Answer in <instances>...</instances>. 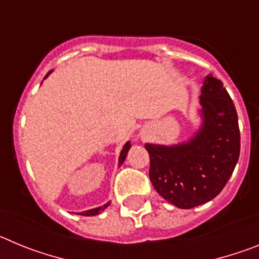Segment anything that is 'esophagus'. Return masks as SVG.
Masks as SVG:
<instances>
[{"label": "esophagus", "instance_id": "1", "mask_svg": "<svg viewBox=\"0 0 259 259\" xmlns=\"http://www.w3.org/2000/svg\"><path fill=\"white\" fill-rule=\"evenodd\" d=\"M141 137H144V139L149 137V132L146 131V130H141Z\"/></svg>", "mask_w": 259, "mask_h": 259}]
</instances>
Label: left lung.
I'll list each match as a JSON object with an SVG mask.
<instances>
[{
	"instance_id": "8db88e82",
	"label": "left lung",
	"mask_w": 259,
	"mask_h": 259,
	"mask_svg": "<svg viewBox=\"0 0 259 259\" xmlns=\"http://www.w3.org/2000/svg\"><path fill=\"white\" fill-rule=\"evenodd\" d=\"M198 115L200 128L184 143L145 144L153 187L179 209H192L217 197L239 161L236 109L223 83L211 74L203 80Z\"/></svg>"
}]
</instances>
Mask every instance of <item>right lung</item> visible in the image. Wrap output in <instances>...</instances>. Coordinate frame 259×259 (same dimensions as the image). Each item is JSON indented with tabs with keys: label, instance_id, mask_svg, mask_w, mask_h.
Instances as JSON below:
<instances>
[{
	"label": "right lung",
	"instance_id": "right-lung-1",
	"mask_svg": "<svg viewBox=\"0 0 259 259\" xmlns=\"http://www.w3.org/2000/svg\"><path fill=\"white\" fill-rule=\"evenodd\" d=\"M50 74H52V71H49V72H48L47 76H45L44 79H47V77L49 76ZM130 148H131V143H130V141H127V143L124 144V146H123L122 152H120V155H119V162H118L119 166H120V164L124 162V159H125V157H127V153H128V150H130ZM109 205H110V201H109V202L105 203V205H102V206H100V207H95V209L81 211V212H80V215H84V217H93V215H97V214H100L101 211H104V210L106 209Z\"/></svg>",
	"mask_w": 259,
	"mask_h": 259
}]
</instances>
